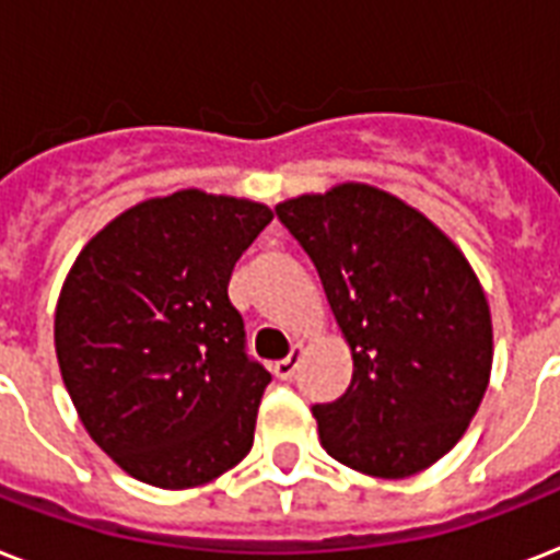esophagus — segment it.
<instances>
[{"instance_id": "34e87169", "label": "esophagus", "mask_w": 560, "mask_h": 560, "mask_svg": "<svg viewBox=\"0 0 560 560\" xmlns=\"http://www.w3.org/2000/svg\"><path fill=\"white\" fill-rule=\"evenodd\" d=\"M299 360H302V349H293L284 360H279L276 366H272V372H276V377L279 381H293L296 377V369H299Z\"/></svg>"}]
</instances>
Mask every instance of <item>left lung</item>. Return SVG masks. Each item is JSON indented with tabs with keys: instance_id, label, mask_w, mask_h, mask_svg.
Returning <instances> with one entry per match:
<instances>
[{
	"instance_id": "left-lung-1",
	"label": "left lung",
	"mask_w": 560,
	"mask_h": 560,
	"mask_svg": "<svg viewBox=\"0 0 560 560\" xmlns=\"http://www.w3.org/2000/svg\"><path fill=\"white\" fill-rule=\"evenodd\" d=\"M314 261L354 374L314 404L323 447L349 468L404 479L468 430L491 374V314L465 255L421 211L372 186L276 206Z\"/></svg>"
}]
</instances>
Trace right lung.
<instances>
[{"label": "right lung", "mask_w": 560, "mask_h": 560, "mask_svg": "<svg viewBox=\"0 0 560 560\" xmlns=\"http://www.w3.org/2000/svg\"><path fill=\"white\" fill-rule=\"evenodd\" d=\"M272 211L197 188L139 202L78 255L55 316L72 404L101 451L156 488L244 459L272 381L229 302L235 261Z\"/></svg>", "instance_id": "right-lung-1"}]
</instances>
